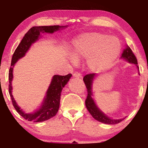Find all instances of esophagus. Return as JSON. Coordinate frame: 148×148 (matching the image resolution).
<instances>
[{
  "label": "esophagus",
  "instance_id": "1",
  "mask_svg": "<svg viewBox=\"0 0 148 148\" xmlns=\"http://www.w3.org/2000/svg\"><path fill=\"white\" fill-rule=\"evenodd\" d=\"M73 77H82V75L79 72H75L73 74Z\"/></svg>",
  "mask_w": 148,
  "mask_h": 148
}]
</instances>
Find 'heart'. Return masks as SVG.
Wrapping results in <instances>:
<instances>
[{"label":"heart","mask_w":148,"mask_h":148,"mask_svg":"<svg viewBox=\"0 0 148 148\" xmlns=\"http://www.w3.org/2000/svg\"><path fill=\"white\" fill-rule=\"evenodd\" d=\"M71 60L87 59L89 68L93 71L108 69L119 56L121 50L119 40L98 32L83 34L72 42Z\"/></svg>","instance_id":"obj_1"}]
</instances>
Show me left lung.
I'll use <instances>...</instances> for the list:
<instances>
[{"label":"left lung","instance_id":"1","mask_svg":"<svg viewBox=\"0 0 148 148\" xmlns=\"http://www.w3.org/2000/svg\"><path fill=\"white\" fill-rule=\"evenodd\" d=\"M121 58H125L127 61L131 63H133L135 64H137V60L136 57H135V54H133V52L130 47L128 46H127V47L125 49L123 50V52L122 54V56ZM137 68L139 69L138 66L137 65ZM140 75V73H139ZM96 75V73H90L84 76V82L86 85V88H87V92H88V95H87V98L86 100V106L89 112L90 113L91 115L94 117V119H96V121L101 122L102 123H105V124H108V125H114L117 124L121 122L123 119H110L109 117L106 116V114H104L102 111L99 110V108L96 106V104L94 103V101L92 98V85L93 82V79L95 77Z\"/></svg>","mask_w":148,"mask_h":148}]
</instances>
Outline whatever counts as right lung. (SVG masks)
<instances>
[{
  "mask_svg": "<svg viewBox=\"0 0 148 148\" xmlns=\"http://www.w3.org/2000/svg\"><path fill=\"white\" fill-rule=\"evenodd\" d=\"M67 26L60 25H50V26H35L32 27L29 29L27 33L25 34L23 39L20 42L19 46L16 48L15 52L12 56L11 67L9 72V95L11 98L12 104L17 112L21 116L29 121H32L34 123L42 122L47 121L52 117L55 116L57 113L60 106V94L62 88L69 82L72 74H68L66 75H54L50 84L49 88L46 92V96L44 98V102L42 103L41 107L36 112L32 114H26L22 111L21 108L16 104L15 100H14L13 95L11 94L12 86L11 81L13 79V66L15 62L19 58L25 56V54L27 51L32 44L38 40L40 33H51L56 32L61 28L66 27Z\"/></svg>",
  "mask_w": 148,
  "mask_h": 148,
  "instance_id": "1",
  "label": "right lung"
}]
</instances>
